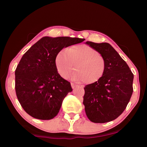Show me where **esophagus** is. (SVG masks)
<instances>
[{
    "mask_svg": "<svg viewBox=\"0 0 147 147\" xmlns=\"http://www.w3.org/2000/svg\"><path fill=\"white\" fill-rule=\"evenodd\" d=\"M71 87H72V88H73V89H74V88H76V84H74L73 83H71Z\"/></svg>",
    "mask_w": 147,
    "mask_h": 147,
    "instance_id": "obj_1",
    "label": "esophagus"
}]
</instances>
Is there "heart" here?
Returning <instances> with one entry per match:
<instances>
[{
  "label": "heart",
  "mask_w": 147,
  "mask_h": 147,
  "mask_svg": "<svg viewBox=\"0 0 147 147\" xmlns=\"http://www.w3.org/2000/svg\"><path fill=\"white\" fill-rule=\"evenodd\" d=\"M56 66L58 73L65 79L71 78L74 81L86 84L95 83L103 76L106 63L103 56L98 51L86 45H73L61 51L56 57ZM76 66H74V64Z\"/></svg>",
  "instance_id": "obj_1"
}]
</instances>
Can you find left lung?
<instances>
[{
    "label": "left lung",
    "instance_id": "left-lung-1",
    "mask_svg": "<svg viewBox=\"0 0 147 147\" xmlns=\"http://www.w3.org/2000/svg\"><path fill=\"white\" fill-rule=\"evenodd\" d=\"M105 59V71L95 83L85 86L83 104L91 122L115 120L125 109L133 93L134 74L126 61L108 43L86 41Z\"/></svg>",
    "mask_w": 147,
    "mask_h": 147
}]
</instances>
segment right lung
<instances>
[{
  "instance_id": "1",
  "label": "right lung",
  "mask_w": 147,
  "mask_h": 147,
  "mask_svg": "<svg viewBox=\"0 0 147 147\" xmlns=\"http://www.w3.org/2000/svg\"><path fill=\"white\" fill-rule=\"evenodd\" d=\"M84 40L45 36L22 57L15 72L16 91L21 106L32 117L49 120L58 113L63 99L73 89L58 74L56 57L61 49Z\"/></svg>"
}]
</instances>
